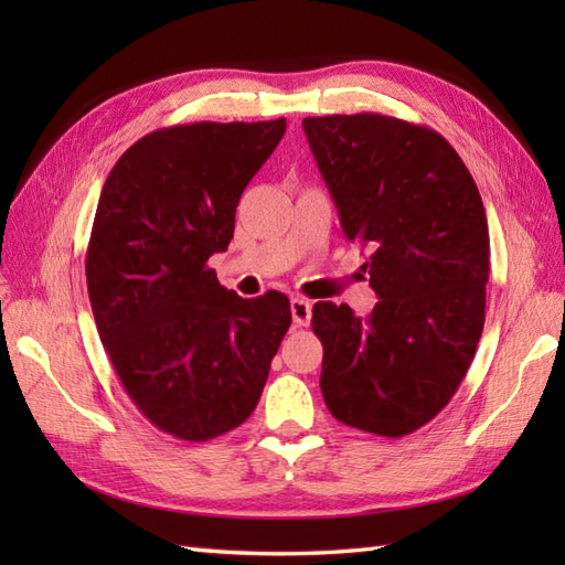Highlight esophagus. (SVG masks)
Returning a JSON list of instances; mask_svg holds the SVG:
<instances>
[{
  "mask_svg": "<svg viewBox=\"0 0 565 565\" xmlns=\"http://www.w3.org/2000/svg\"><path fill=\"white\" fill-rule=\"evenodd\" d=\"M310 316H313V306H310L308 298H303V296L291 298V318H294L296 328H308Z\"/></svg>",
  "mask_w": 565,
  "mask_h": 565,
  "instance_id": "1",
  "label": "esophagus"
}]
</instances>
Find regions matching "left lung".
Listing matches in <instances>:
<instances>
[{
  "label": "left lung",
  "instance_id": "1",
  "mask_svg": "<svg viewBox=\"0 0 565 565\" xmlns=\"http://www.w3.org/2000/svg\"><path fill=\"white\" fill-rule=\"evenodd\" d=\"M350 243L381 301L362 320L313 306L320 391L340 423L381 437L427 425L461 386L486 322L490 239L471 172L437 130L381 114L303 118Z\"/></svg>",
  "mask_w": 565,
  "mask_h": 565
}]
</instances>
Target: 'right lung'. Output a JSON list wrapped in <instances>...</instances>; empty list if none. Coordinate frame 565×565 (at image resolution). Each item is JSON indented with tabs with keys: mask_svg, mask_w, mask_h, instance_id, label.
<instances>
[{
	"mask_svg": "<svg viewBox=\"0 0 565 565\" xmlns=\"http://www.w3.org/2000/svg\"><path fill=\"white\" fill-rule=\"evenodd\" d=\"M284 130L286 118L152 130L104 182L84 262L92 313L128 398L177 439L243 425L291 326L284 294L239 298L209 267Z\"/></svg>",
	"mask_w": 565,
	"mask_h": 565,
	"instance_id": "obj_1",
	"label": "right lung"
}]
</instances>
